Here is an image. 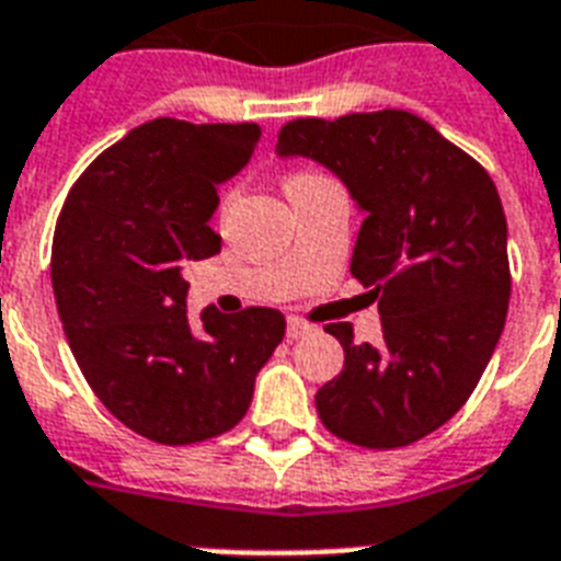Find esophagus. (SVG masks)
I'll list each match as a JSON object with an SVG mask.
<instances>
[{
  "instance_id": "obj_1",
  "label": "esophagus",
  "mask_w": 561,
  "mask_h": 561,
  "mask_svg": "<svg viewBox=\"0 0 561 561\" xmlns=\"http://www.w3.org/2000/svg\"><path fill=\"white\" fill-rule=\"evenodd\" d=\"M307 333H312V328L307 324V321L295 319V316L286 319V336H289V340H301V336H307Z\"/></svg>"
}]
</instances>
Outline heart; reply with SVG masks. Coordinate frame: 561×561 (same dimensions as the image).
<instances>
[{"mask_svg":"<svg viewBox=\"0 0 561 561\" xmlns=\"http://www.w3.org/2000/svg\"><path fill=\"white\" fill-rule=\"evenodd\" d=\"M319 175H307V172H301V175H293L289 181H286V190H293V186H301V184H310V181H316Z\"/></svg>","mask_w":561,"mask_h":561,"instance_id":"heart-1","label":"heart"}]
</instances>
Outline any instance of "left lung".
Segmentation results:
<instances>
[{"mask_svg":"<svg viewBox=\"0 0 561 561\" xmlns=\"http://www.w3.org/2000/svg\"><path fill=\"white\" fill-rule=\"evenodd\" d=\"M277 158H307L348 186L359 225L351 275L377 301L383 342L328 324L345 366L316 392L330 433L363 447L419 442L474 392L510 307L506 216L474 158L407 111L295 119Z\"/></svg>","mask_w":561,"mask_h":561,"instance_id":"obj_1","label":"left lung"}]
</instances>
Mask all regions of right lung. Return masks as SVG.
I'll return each mask as SVG.
<instances>
[{"label":"right lung","instance_id":"right-lung-1","mask_svg":"<svg viewBox=\"0 0 561 561\" xmlns=\"http://www.w3.org/2000/svg\"><path fill=\"white\" fill-rule=\"evenodd\" d=\"M260 125L151 119L90 163L60 210L51 289L81 375L134 433L193 445L249 412L284 340L277 310L186 316L184 266L213 257L219 186L245 167Z\"/></svg>","mask_w":561,"mask_h":561}]
</instances>
